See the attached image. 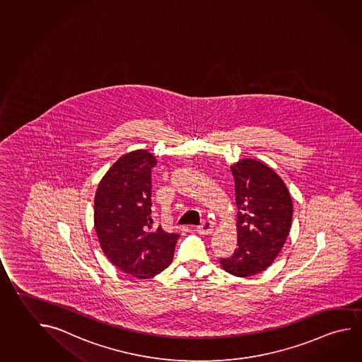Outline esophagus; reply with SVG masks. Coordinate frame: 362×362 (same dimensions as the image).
<instances>
[{"label":"esophagus","instance_id":"34e87169","mask_svg":"<svg viewBox=\"0 0 362 362\" xmlns=\"http://www.w3.org/2000/svg\"><path fill=\"white\" fill-rule=\"evenodd\" d=\"M197 233L200 234H211L213 233V226H211V223L209 221H205L202 223V226H199L197 227Z\"/></svg>","mask_w":362,"mask_h":362}]
</instances>
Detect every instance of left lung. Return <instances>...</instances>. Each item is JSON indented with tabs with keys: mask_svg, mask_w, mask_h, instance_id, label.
Returning <instances> with one entry per match:
<instances>
[{
	"mask_svg": "<svg viewBox=\"0 0 362 362\" xmlns=\"http://www.w3.org/2000/svg\"><path fill=\"white\" fill-rule=\"evenodd\" d=\"M235 187L237 245L233 256L221 258L223 270L250 277L266 270L288 238L293 202L286 185L271 167L256 160L230 165Z\"/></svg>",
	"mask_w": 362,
	"mask_h": 362,
	"instance_id": "left-lung-1",
	"label": "left lung"
}]
</instances>
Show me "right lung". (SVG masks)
Here are the masks:
<instances>
[{"label": "right lung", "instance_id": "obj_1", "mask_svg": "<svg viewBox=\"0 0 362 362\" xmlns=\"http://www.w3.org/2000/svg\"><path fill=\"white\" fill-rule=\"evenodd\" d=\"M153 154H124L100 181L95 195V229L105 256L119 270L151 279L172 262L177 233H165L152 219Z\"/></svg>", "mask_w": 362, "mask_h": 362}]
</instances>
